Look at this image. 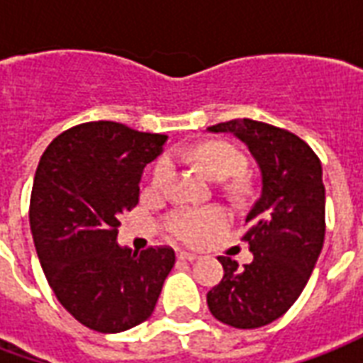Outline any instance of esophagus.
<instances>
[{
  "mask_svg": "<svg viewBox=\"0 0 363 363\" xmlns=\"http://www.w3.org/2000/svg\"><path fill=\"white\" fill-rule=\"evenodd\" d=\"M177 257H179L181 260H189V262H192V260L198 259L196 252H189V251H181L179 255H177Z\"/></svg>",
  "mask_w": 363,
  "mask_h": 363,
  "instance_id": "34e87169",
  "label": "esophagus"
}]
</instances>
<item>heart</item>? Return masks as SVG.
Returning a JSON list of instances; mask_svg holds the SVG:
<instances>
[{
    "mask_svg": "<svg viewBox=\"0 0 363 363\" xmlns=\"http://www.w3.org/2000/svg\"><path fill=\"white\" fill-rule=\"evenodd\" d=\"M184 155L196 161L200 171L212 181H225L237 174L245 165L243 155L229 143L208 142L184 151ZM171 173V159L161 157L153 169V182L163 184ZM225 212L220 208H202V210H181L169 220V229L177 239L186 243H196L216 233L225 223Z\"/></svg>",
    "mask_w": 363,
    "mask_h": 363,
    "instance_id": "1",
    "label": "heart"
}]
</instances>
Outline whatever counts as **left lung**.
I'll return each mask as SVG.
<instances>
[{"label": "left lung", "instance_id": "1", "mask_svg": "<svg viewBox=\"0 0 363 363\" xmlns=\"http://www.w3.org/2000/svg\"><path fill=\"white\" fill-rule=\"evenodd\" d=\"M247 145L260 171V196L247 213L252 262L218 257L223 278L206 301L235 328H259L294 305L317 264L325 241L323 167L313 150L288 130L237 118L208 128Z\"/></svg>", "mask_w": 363, "mask_h": 363}]
</instances>
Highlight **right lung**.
Listing matches in <instances>:
<instances>
[{"instance_id":"1","label":"right lung","mask_w":363,"mask_h":363,"mask_svg":"<svg viewBox=\"0 0 363 363\" xmlns=\"http://www.w3.org/2000/svg\"><path fill=\"white\" fill-rule=\"evenodd\" d=\"M165 134L99 120L46 147L30 194V231L58 301L96 333H122L150 317L174 264L169 247L140 255L118 245L120 218L138 204L143 167Z\"/></svg>"}]
</instances>
